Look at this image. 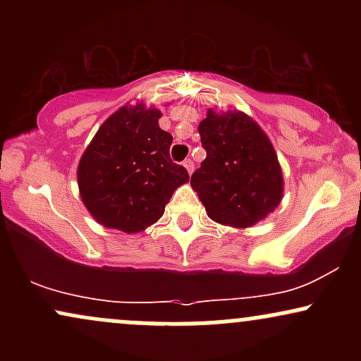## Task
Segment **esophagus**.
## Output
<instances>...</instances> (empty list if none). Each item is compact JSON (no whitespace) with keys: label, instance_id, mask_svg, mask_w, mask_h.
<instances>
[{"label":"esophagus","instance_id":"obj_1","mask_svg":"<svg viewBox=\"0 0 361 361\" xmlns=\"http://www.w3.org/2000/svg\"><path fill=\"white\" fill-rule=\"evenodd\" d=\"M183 166L186 168V171H188V175H192V173H193V163H192V159H186L185 163H183Z\"/></svg>","mask_w":361,"mask_h":361}]
</instances>
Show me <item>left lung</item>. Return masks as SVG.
Listing matches in <instances>:
<instances>
[{"mask_svg":"<svg viewBox=\"0 0 361 361\" xmlns=\"http://www.w3.org/2000/svg\"><path fill=\"white\" fill-rule=\"evenodd\" d=\"M198 134L207 157L192 175V186L212 221L250 227L279 207V157L255 120L238 110H209Z\"/></svg>","mask_w":361,"mask_h":361,"instance_id":"obj_1","label":"left lung"}]
</instances>
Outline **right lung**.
<instances>
[{"instance_id":"add662e5","label":"right lung","mask_w":361,"mask_h":361,"mask_svg":"<svg viewBox=\"0 0 361 361\" xmlns=\"http://www.w3.org/2000/svg\"><path fill=\"white\" fill-rule=\"evenodd\" d=\"M161 111L142 103L122 106L98 128L78 168L90 214L110 229L139 233L164 214L188 171L169 157L173 137L159 127Z\"/></svg>"}]
</instances>
